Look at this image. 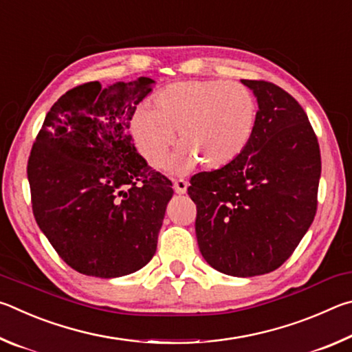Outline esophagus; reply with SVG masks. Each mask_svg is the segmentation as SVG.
<instances>
[{
    "label": "esophagus",
    "instance_id": "34e87169",
    "mask_svg": "<svg viewBox=\"0 0 352 352\" xmlns=\"http://www.w3.org/2000/svg\"><path fill=\"white\" fill-rule=\"evenodd\" d=\"M174 189H175V192L177 194H184L188 190V182H184V180H174Z\"/></svg>",
    "mask_w": 352,
    "mask_h": 352
}]
</instances>
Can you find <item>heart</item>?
I'll return each mask as SVG.
<instances>
[{"instance_id":"obj_1","label":"heart","mask_w":352,"mask_h":352,"mask_svg":"<svg viewBox=\"0 0 352 352\" xmlns=\"http://www.w3.org/2000/svg\"><path fill=\"white\" fill-rule=\"evenodd\" d=\"M258 124V102L237 82H177L155 94L152 110L133 113L130 132L146 162L162 169L177 142L174 169L186 174L197 162L220 169L245 152Z\"/></svg>"}]
</instances>
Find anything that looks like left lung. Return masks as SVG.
Returning <instances> with one entry per match:
<instances>
[{
    "label": "left lung",
    "mask_w": 352,
    "mask_h": 352,
    "mask_svg": "<svg viewBox=\"0 0 352 352\" xmlns=\"http://www.w3.org/2000/svg\"><path fill=\"white\" fill-rule=\"evenodd\" d=\"M258 100V124L239 158L190 178L195 234L212 269L230 276L281 267L317 212L318 140L306 111L272 82L241 80Z\"/></svg>",
    "instance_id": "left-lung-1"
}]
</instances>
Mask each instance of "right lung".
Instances as JSON below:
<instances>
[{
	"mask_svg": "<svg viewBox=\"0 0 352 352\" xmlns=\"http://www.w3.org/2000/svg\"><path fill=\"white\" fill-rule=\"evenodd\" d=\"M155 80L88 82L58 98L28 162L32 212L58 256L82 275L144 267L174 189L133 144L130 121Z\"/></svg>",
	"mask_w": 352,
	"mask_h": 352,
	"instance_id": "1",
	"label": "right lung"
}]
</instances>
